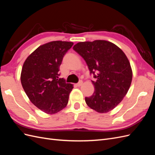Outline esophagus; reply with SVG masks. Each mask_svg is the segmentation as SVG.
<instances>
[{
    "instance_id": "esophagus-1",
    "label": "esophagus",
    "mask_w": 155,
    "mask_h": 155,
    "mask_svg": "<svg viewBox=\"0 0 155 155\" xmlns=\"http://www.w3.org/2000/svg\"><path fill=\"white\" fill-rule=\"evenodd\" d=\"M82 85H83V81H80L78 83L76 84V85H77L78 87H81Z\"/></svg>"
}]
</instances>
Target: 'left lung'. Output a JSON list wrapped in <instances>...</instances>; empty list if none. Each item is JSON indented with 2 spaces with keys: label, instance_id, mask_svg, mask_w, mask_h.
<instances>
[{
  "label": "left lung",
  "instance_id": "1",
  "mask_svg": "<svg viewBox=\"0 0 155 155\" xmlns=\"http://www.w3.org/2000/svg\"><path fill=\"white\" fill-rule=\"evenodd\" d=\"M73 49L85 61L96 78L92 81L94 92L85 97L87 105L99 113L114 109L127 94L133 79L132 68L125 53L105 40L79 42Z\"/></svg>",
  "mask_w": 155,
  "mask_h": 155
}]
</instances>
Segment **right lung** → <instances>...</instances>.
<instances>
[{
    "instance_id": "obj_1",
    "label": "right lung",
    "mask_w": 155,
    "mask_h": 155,
    "mask_svg": "<svg viewBox=\"0 0 155 155\" xmlns=\"http://www.w3.org/2000/svg\"><path fill=\"white\" fill-rule=\"evenodd\" d=\"M72 42L51 41L39 46L26 58L21 74L22 86L30 101L48 114H55L68 104L74 88L59 78V67Z\"/></svg>"
}]
</instances>
